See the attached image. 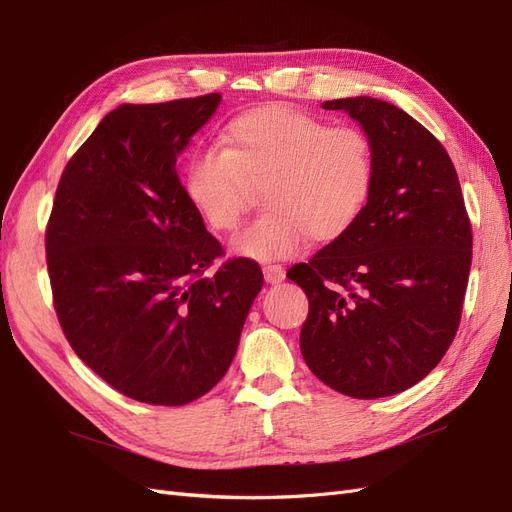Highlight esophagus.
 <instances>
[{
    "instance_id": "34e87169",
    "label": "esophagus",
    "mask_w": 512,
    "mask_h": 512,
    "mask_svg": "<svg viewBox=\"0 0 512 512\" xmlns=\"http://www.w3.org/2000/svg\"><path fill=\"white\" fill-rule=\"evenodd\" d=\"M263 276H266V280H268L270 285L283 283V280H285V268L278 266V263H272V266L263 268Z\"/></svg>"
}]
</instances>
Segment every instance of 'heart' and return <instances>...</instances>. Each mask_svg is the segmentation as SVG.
I'll list each match as a JSON object with an SVG mask.
<instances>
[{
    "instance_id": "1",
    "label": "heart",
    "mask_w": 512,
    "mask_h": 512,
    "mask_svg": "<svg viewBox=\"0 0 512 512\" xmlns=\"http://www.w3.org/2000/svg\"><path fill=\"white\" fill-rule=\"evenodd\" d=\"M223 148L197 146L183 170L193 210L214 232L234 229L263 187L270 210L234 234L232 251L257 261L287 259L308 236L332 242L366 210L376 176L374 144L355 125L329 127L287 104L242 112L221 134Z\"/></svg>"
}]
</instances>
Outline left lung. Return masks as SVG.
<instances>
[{
  "label": "left lung",
  "mask_w": 512,
  "mask_h": 512,
  "mask_svg": "<svg viewBox=\"0 0 512 512\" xmlns=\"http://www.w3.org/2000/svg\"><path fill=\"white\" fill-rule=\"evenodd\" d=\"M374 144L366 210L287 278L308 295L300 332L319 381L359 400L387 398L430 374L451 346L472 263V225L444 146L383 100L346 97Z\"/></svg>",
  "instance_id": "left-lung-1"
}]
</instances>
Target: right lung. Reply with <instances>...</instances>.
I'll list each match as a JSON object with an SVG mask.
<instances>
[{"mask_svg": "<svg viewBox=\"0 0 512 512\" xmlns=\"http://www.w3.org/2000/svg\"><path fill=\"white\" fill-rule=\"evenodd\" d=\"M221 102L125 104L65 166L46 225L53 304L74 353L131 400L183 406L225 376L263 274L206 232L176 155Z\"/></svg>", "mask_w": 512, "mask_h": 512, "instance_id": "1", "label": "right lung"}]
</instances>
